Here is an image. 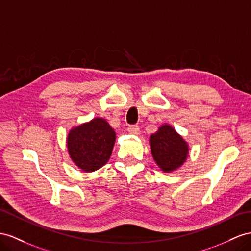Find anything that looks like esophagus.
I'll return each instance as SVG.
<instances>
[{
  "mask_svg": "<svg viewBox=\"0 0 251 251\" xmlns=\"http://www.w3.org/2000/svg\"><path fill=\"white\" fill-rule=\"evenodd\" d=\"M128 131H129L131 134H134V136H139L140 126L139 125H130L129 127H128Z\"/></svg>",
  "mask_w": 251,
  "mask_h": 251,
  "instance_id": "34e87169",
  "label": "esophagus"
}]
</instances>
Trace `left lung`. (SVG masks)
I'll return each mask as SVG.
<instances>
[{"label":"left lung","instance_id":"8db88e82","mask_svg":"<svg viewBox=\"0 0 251 251\" xmlns=\"http://www.w3.org/2000/svg\"><path fill=\"white\" fill-rule=\"evenodd\" d=\"M150 145L153 160L164 173L181 168L189 157V143L170 124H162L151 134Z\"/></svg>","mask_w":251,"mask_h":251}]
</instances>
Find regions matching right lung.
I'll return each mask as SVG.
<instances>
[{
    "label": "right lung",
    "mask_w": 251,
    "mask_h": 251,
    "mask_svg": "<svg viewBox=\"0 0 251 251\" xmlns=\"http://www.w3.org/2000/svg\"><path fill=\"white\" fill-rule=\"evenodd\" d=\"M117 134L108 122L94 118L71 128L67 137L69 157L85 173H92L110 159Z\"/></svg>",
    "instance_id": "add662e5"
}]
</instances>
